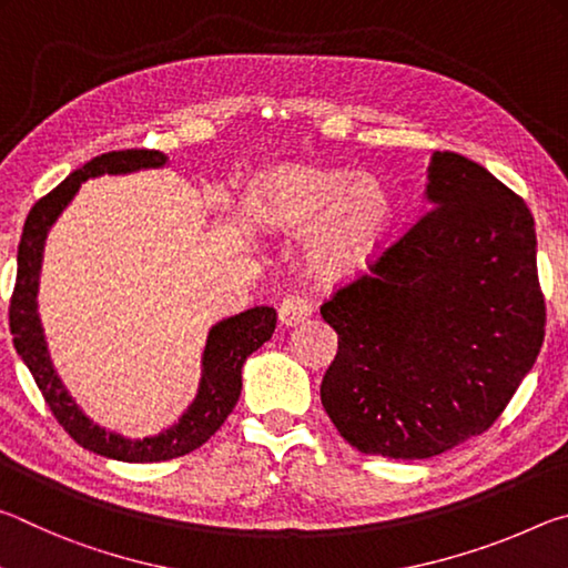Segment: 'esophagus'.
<instances>
[{
    "label": "esophagus",
    "instance_id": "obj_1",
    "mask_svg": "<svg viewBox=\"0 0 568 568\" xmlns=\"http://www.w3.org/2000/svg\"><path fill=\"white\" fill-rule=\"evenodd\" d=\"M311 313H313V305L303 295H287L283 297L281 307H277V318H281L283 325H297Z\"/></svg>",
    "mask_w": 568,
    "mask_h": 568
}]
</instances>
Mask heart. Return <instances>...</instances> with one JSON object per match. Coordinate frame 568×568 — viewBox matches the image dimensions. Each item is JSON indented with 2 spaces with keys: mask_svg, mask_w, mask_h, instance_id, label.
Instances as JSON below:
<instances>
[{
  "mask_svg": "<svg viewBox=\"0 0 568 568\" xmlns=\"http://www.w3.org/2000/svg\"><path fill=\"white\" fill-rule=\"evenodd\" d=\"M247 215L271 233H303L311 271L345 277L371 261L390 220V197L373 175L325 168H281L253 182Z\"/></svg>",
  "mask_w": 568,
  "mask_h": 568,
  "instance_id": "obj_1",
  "label": "heart"
}]
</instances>
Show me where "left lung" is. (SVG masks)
Masks as SVG:
<instances>
[{"label": "left lung", "mask_w": 568, "mask_h": 568, "mask_svg": "<svg viewBox=\"0 0 568 568\" xmlns=\"http://www.w3.org/2000/svg\"><path fill=\"white\" fill-rule=\"evenodd\" d=\"M428 210L321 305L338 333L321 400L361 454L430 458L501 416L544 343L531 210L486 168L434 152Z\"/></svg>", "instance_id": "obj_1"}]
</instances>
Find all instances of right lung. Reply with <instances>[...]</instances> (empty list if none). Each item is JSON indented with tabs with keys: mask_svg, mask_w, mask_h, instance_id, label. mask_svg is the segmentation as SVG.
Returning a JSON list of instances; mask_svg holds the SVG:
<instances>
[{
	"mask_svg": "<svg viewBox=\"0 0 568 568\" xmlns=\"http://www.w3.org/2000/svg\"><path fill=\"white\" fill-rule=\"evenodd\" d=\"M165 162L168 158L158 150L104 152V155L90 160L88 165L74 170L50 195L37 200L27 215L22 240H19L17 283L12 301H9V331L14 335V348L34 376L37 388L42 390L52 416L82 448L114 460H128V464H158V460L185 456L203 446L233 413L240 388H243V363L250 353L271 341L277 321L273 307L261 305L213 325L203 353V378H200L197 396L175 426L158 436L132 440L110 434L77 408V403L57 376L50 353H47L40 313H37V287H40L47 233L88 178H98L104 172L120 175V172L142 168H162Z\"/></svg>",
	"mask_w": 568,
	"mask_h": 568,
	"instance_id": "1",
	"label": "right lung"
}]
</instances>
